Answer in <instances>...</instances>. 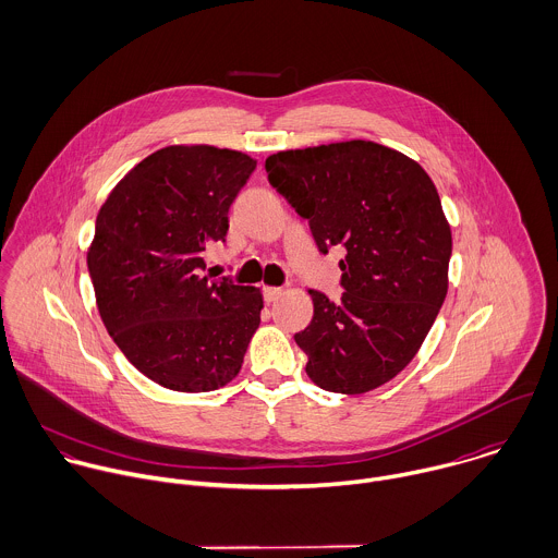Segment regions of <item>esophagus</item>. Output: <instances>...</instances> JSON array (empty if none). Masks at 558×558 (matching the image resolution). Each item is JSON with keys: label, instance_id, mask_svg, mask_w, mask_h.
<instances>
[{"label": "esophagus", "instance_id": "1", "mask_svg": "<svg viewBox=\"0 0 558 558\" xmlns=\"http://www.w3.org/2000/svg\"><path fill=\"white\" fill-rule=\"evenodd\" d=\"M280 295H282V289H280V287H265V289H263V298H265L267 304L276 302Z\"/></svg>", "mask_w": 558, "mask_h": 558}]
</instances>
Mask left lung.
<instances>
[{"label":"left lung","mask_w":558,"mask_h":558,"mask_svg":"<svg viewBox=\"0 0 558 558\" xmlns=\"http://www.w3.org/2000/svg\"><path fill=\"white\" fill-rule=\"evenodd\" d=\"M265 169L319 252H348L341 300L313 289V319L295 332L308 378L348 396L389 383L422 348L448 293L452 232L433 180L372 141L278 151Z\"/></svg>","instance_id":"obj_1"}]
</instances>
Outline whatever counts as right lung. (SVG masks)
Wrapping results in <instances>:
<instances>
[{
	"label": "right lung",
	"mask_w": 558,
	"mask_h": 558,
	"mask_svg": "<svg viewBox=\"0 0 558 558\" xmlns=\"http://www.w3.org/2000/svg\"><path fill=\"white\" fill-rule=\"evenodd\" d=\"M254 169L234 149L169 145L141 160L97 213L86 265L101 322L160 387L215 391L241 369L263 295L204 274V252L226 241L228 210Z\"/></svg>",
	"instance_id": "right-lung-1"
}]
</instances>
